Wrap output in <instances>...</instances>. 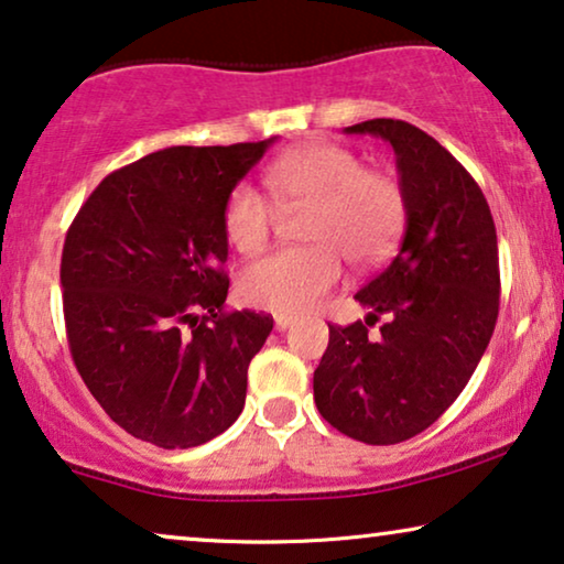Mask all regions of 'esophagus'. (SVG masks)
Wrapping results in <instances>:
<instances>
[{
    "label": "esophagus",
    "instance_id": "obj_1",
    "mask_svg": "<svg viewBox=\"0 0 564 564\" xmlns=\"http://www.w3.org/2000/svg\"><path fill=\"white\" fill-rule=\"evenodd\" d=\"M292 323H295V321H292L290 315H274V326L280 328V330H288V328H292Z\"/></svg>",
    "mask_w": 564,
    "mask_h": 564
}]
</instances>
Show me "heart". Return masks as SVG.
<instances>
[{
  "label": "heart",
  "mask_w": 564,
  "mask_h": 564,
  "mask_svg": "<svg viewBox=\"0 0 564 564\" xmlns=\"http://www.w3.org/2000/svg\"><path fill=\"white\" fill-rule=\"evenodd\" d=\"M264 184L284 210L311 207L305 238L313 246L280 249L238 276L246 303L280 315H303L341 280V253L354 264H377L405 226L403 187L382 172H367L357 153L330 143L297 145L267 166ZM226 236L241 253L269 241L276 210L251 184H238L226 203Z\"/></svg>",
  "instance_id": "obj_1"
}]
</instances>
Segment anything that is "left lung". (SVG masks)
Returning <instances> with one entry per match:
<instances>
[{
  "mask_svg": "<svg viewBox=\"0 0 564 564\" xmlns=\"http://www.w3.org/2000/svg\"><path fill=\"white\" fill-rule=\"evenodd\" d=\"M395 151L405 234L390 264L357 292L365 321L328 326L313 375L323 419L365 444L429 429L473 377L498 321V238L488 199L465 166L421 128L377 118L346 128ZM386 318L381 334L368 326Z\"/></svg>",
  "mask_w": 564,
  "mask_h": 564,
  "instance_id": "1",
  "label": "left lung"
}]
</instances>
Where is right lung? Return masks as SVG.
Returning a JSON list of instances; mask_svg holds the SVG:
<instances>
[{"mask_svg":"<svg viewBox=\"0 0 564 564\" xmlns=\"http://www.w3.org/2000/svg\"><path fill=\"white\" fill-rule=\"evenodd\" d=\"M272 141L149 153L107 174L68 228V349L105 413L141 442L189 449L243 411L246 372L274 321L223 307V215Z\"/></svg>","mask_w":564,"mask_h":564,"instance_id":"right-lung-1","label":"right lung"}]
</instances>
